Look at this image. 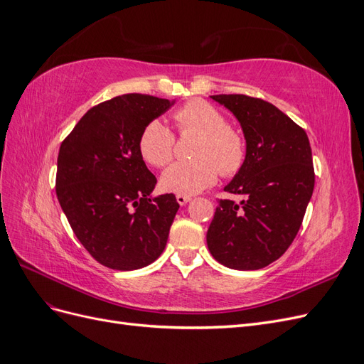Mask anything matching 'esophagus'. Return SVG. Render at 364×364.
I'll return each instance as SVG.
<instances>
[{
	"label": "esophagus",
	"mask_w": 364,
	"mask_h": 364,
	"mask_svg": "<svg viewBox=\"0 0 364 364\" xmlns=\"http://www.w3.org/2000/svg\"><path fill=\"white\" fill-rule=\"evenodd\" d=\"M176 200H178V203H179L181 206H183V205H186V203H188V202L191 200V196L178 194V196H176Z\"/></svg>",
	"instance_id": "obj_1"
}]
</instances>
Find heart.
<instances>
[{
	"instance_id": "b5f03b06",
	"label": "heart",
	"mask_w": 364,
	"mask_h": 364,
	"mask_svg": "<svg viewBox=\"0 0 364 364\" xmlns=\"http://www.w3.org/2000/svg\"><path fill=\"white\" fill-rule=\"evenodd\" d=\"M181 132H197L200 139L196 159L174 162L162 173L161 186L168 193L196 194L215 183L220 171L235 174L246 159V141L229 127L226 115L203 100H193L173 115ZM138 147L142 159L153 167L167 165L174 153V135L162 121L153 119L142 129Z\"/></svg>"
}]
</instances>
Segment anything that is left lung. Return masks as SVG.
<instances>
[{"label": "left lung", "instance_id": "1", "mask_svg": "<svg viewBox=\"0 0 364 364\" xmlns=\"http://www.w3.org/2000/svg\"><path fill=\"white\" fill-rule=\"evenodd\" d=\"M234 114L246 139V159L225 191L246 199L220 200L206 234L211 255L234 270L277 261L297 235L314 190L310 141L302 127L261 98L211 95Z\"/></svg>", "mask_w": 364, "mask_h": 364}]
</instances>
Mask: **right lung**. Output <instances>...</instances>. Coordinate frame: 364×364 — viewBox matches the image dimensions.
<instances>
[{"label": "right lung", "mask_w": 364, "mask_h": 364, "mask_svg": "<svg viewBox=\"0 0 364 364\" xmlns=\"http://www.w3.org/2000/svg\"><path fill=\"white\" fill-rule=\"evenodd\" d=\"M174 105L124 94L91 107L63 139L56 194L83 247L103 266L136 270L159 258L179 209L174 194L153 197L156 178L142 159V129Z\"/></svg>", "instance_id": "obj_1"}]
</instances>
